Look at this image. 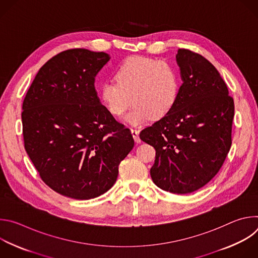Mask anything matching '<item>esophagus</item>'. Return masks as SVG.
Here are the masks:
<instances>
[{
  "instance_id": "obj_1",
  "label": "esophagus",
  "mask_w": 258,
  "mask_h": 258,
  "mask_svg": "<svg viewBox=\"0 0 258 258\" xmlns=\"http://www.w3.org/2000/svg\"><path fill=\"white\" fill-rule=\"evenodd\" d=\"M131 132H132V135H133L135 141H136L137 143H140V142H141V139H140V137H139V131H138L137 128L132 127V128H131Z\"/></svg>"
}]
</instances>
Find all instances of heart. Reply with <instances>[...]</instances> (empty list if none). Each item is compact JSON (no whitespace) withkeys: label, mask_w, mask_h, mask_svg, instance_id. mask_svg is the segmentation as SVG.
<instances>
[{"label":"heart","mask_w":258,"mask_h":258,"mask_svg":"<svg viewBox=\"0 0 258 258\" xmlns=\"http://www.w3.org/2000/svg\"><path fill=\"white\" fill-rule=\"evenodd\" d=\"M114 80L101 84L99 97L112 115L124 113L134 103L125 119L141 124L148 119H160L175 105L179 80L175 69L164 61L133 56L116 69Z\"/></svg>","instance_id":"obj_1"}]
</instances>
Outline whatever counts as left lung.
Wrapping results in <instances>:
<instances>
[{"mask_svg": "<svg viewBox=\"0 0 258 258\" xmlns=\"http://www.w3.org/2000/svg\"><path fill=\"white\" fill-rule=\"evenodd\" d=\"M182 85L170 112L140 133L154 147L155 185L174 194L205 186L223 166L232 145L235 105L226 83L203 56L178 49Z\"/></svg>", "mask_w": 258, "mask_h": 258, "instance_id": "8db88e82", "label": "left lung"}]
</instances>
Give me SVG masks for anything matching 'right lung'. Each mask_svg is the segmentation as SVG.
Here are the masks:
<instances>
[{"label":"right lung","mask_w":258,"mask_h":258,"mask_svg":"<svg viewBox=\"0 0 258 258\" xmlns=\"http://www.w3.org/2000/svg\"><path fill=\"white\" fill-rule=\"evenodd\" d=\"M108 61L103 52L63 51L41 67L23 100L26 153L46 185L69 198L107 192L135 145L95 90V77Z\"/></svg>","instance_id":"1"}]
</instances>
